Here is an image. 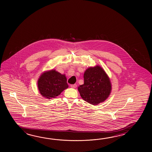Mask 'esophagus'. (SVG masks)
Listing matches in <instances>:
<instances>
[{
    "label": "esophagus",
    "instance_id": "1",
    "mask_svg": "<svg viewBox=\"0 0 152 152\" xmlns=\"http://www.w3.org/2000/svg\"><path fill=\"white\" fill-rule=\"evenodd\" d=\"M71 87L73 88H75L77 87V84H72V85H71Z\"/></svg>",
    "mask_w": 152,
    "mask_h": 152
}]
</instances>
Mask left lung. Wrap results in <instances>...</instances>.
Segmentation results:
<instances>
[{"label":"left lung","instance_id":"1","mask_svg":"<svg viewBox=\"0 0 152 152\" xmlns=\"http://www.w3.org/2000/svg\"><path fill=\"white\" fill-rule=\"evenodd\" d=\"M84 84L78 87L81 97L92 105H97L107 99L110 95L111 85L103 69L97 66L85 72Z\"/></svg>","mask_w":152,"mask_h":152}]
</instances>
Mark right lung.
<instances>
[{
	"label": "right lung",
	"instance_id": "add662e5",
	"mask_svg": "<svg viewBox=\"0 0 152 152\" xmlns=\"http://www.w3.org/2000/svg\"><path fill=\"white\" fill-rule=\"evenodd\" d=\"M68 87L65 75H61L55 70L43 73L38 80V88L40 94L48 99L58 96Z\"/></svg>",
	"mask_w": 152,
	"mask_h": 152
}]
</instances>
